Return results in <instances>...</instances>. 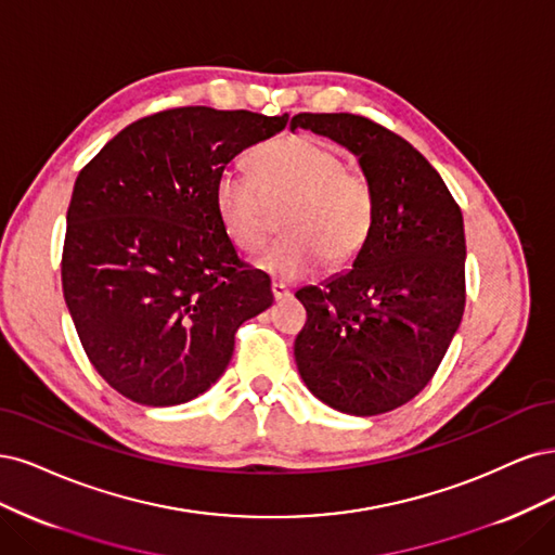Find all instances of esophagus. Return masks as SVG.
<instances>
[{
    "label": "esophagus",
    "mask_w": 555,
    "mask_h": 555,
    "mask_svg": "<svg viewBox=\"0 0 555 555\" xmlns=\"http://www.w3.org/2000/svg\"><path fill=\"white\" fill-rule=\"evenodd\" d=\"M272 293H274V299L276 301H281V299H285V297H291V288L285 283H281V281H274L272 283Z\"/></svg>",
    "instance_id": "esophagus-1"
}]
</instances>
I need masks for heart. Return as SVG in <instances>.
I'll return each mask as SVG.
<instances>
[{
	"instance_id": "1",
	"label": "heart",
	"mask_w": 555,
	"mask_h": 555,
	"mask_svg": "<svg viewBox=\"0 0 555 555\" xmlns=\"http://www.w3.org/2000/svg\"><path fill=\"white\" fill-rule=\"evenodd\" d=\"M219 219L242 251L264 246L283 211L285 237L258 258L281 279H301L327 262H350L371 232L373 193L360 172L323 140L283 138L262 145L251 172L225 168L214 186Z\"/></svg>"
}]
</instances>
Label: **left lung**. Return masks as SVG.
<instances>
[{"mask_svg":"<svg viewBox=\"0 0 555 555\" xmlns=\"http://www.w3.org/2000/svg\"><path fill=\"white\" fill-rule=\"evenodd\" d=\"M291 127L354 154L373 193L371 232L350 270L295 293L309 313L295 341L299 375L338 413H389L434 378L461 325V209L408 140L366 117L301 113Z\"/></svg>","mask_w":555,"mask_h":555,"instance_id":"left-lung-1","label":"left lung"}]
</instances>
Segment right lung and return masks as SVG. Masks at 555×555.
Wrapping results in <instances>:
<instances>
[{
	"label": "right lung",
	"mask_w": 555,
	"mask_h": 555,
	"mask_svg": "<svg viewBox=\"0 0 555 555\" xmlns=\"http://www.w3.org/2000/svg\"><path fill=\"white\" fill-rule=\"evenodd\" d=\"M285 124L205 105L164 111L80 170L62 288L89 362L121 397L154 408L201 397L228 369L240 325L272 307V281L240 260L214 186Z\"/></svg>",
	"instance_id": "add662e5"
}]
</instances>
